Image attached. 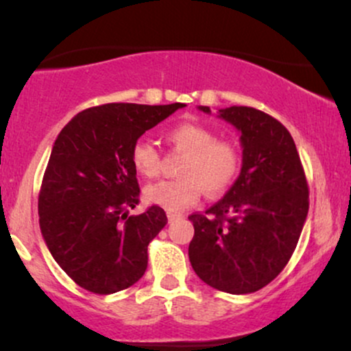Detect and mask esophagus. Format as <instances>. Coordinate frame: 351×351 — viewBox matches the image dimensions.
Returning a JSON list of instances; mask_svg holds the SVG:
<instances>
[{
	"label": "esophagus",
	"mask_w": 351,
	"mask_h": 351,
	"mask_svg": "<svg viewBox=\"0 0 351 351\" xmlns=\"http://www.w3.org/2000/svg\"><path fill=\"white\" fill-rule=\"evenodd\" d=\"M168 221H170V223H173V221H176V219H180L181 216L183 215H180V213H168Z\"/></svg>",
	"instance_id": "obj_1"
}]
</instances>
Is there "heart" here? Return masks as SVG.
Here are the masks:
<instances>
[{
    "label": "heart",
    "mask_w": 351,
    "mask_h": 351,
    "mask_svg": "<svg viewBox=\"0 0 351 351\" xmlns=\"http://www.w3.org/2000/svg\"><path fill=\"white\" fill-rule=\"evenodd\" d=\"M168 143L186 153L181 165L180 180H162L148 184L143 196L147 203L170 213L191 206L201 198L204 189L219 195L234 183L241 170V152L231 140H216L211 128L195 122L173 125L167 132ZM132 165L145 178L160 171V155L148 140H138L132 148Z\"/></svg>",
    "instance_id": "obj_1"
}]
</instances>
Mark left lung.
<instances>
[{"label": "left lung", "mask_w": 351, "mask_h": 351, "mask_svg": "<svg viewBox=\"0 0 351 351\" xmlns=\"http://www.w3.org/2000/svg\"><path fill=\"white\" fill-rule=\"evenodd\" d=\"M211 114V108L198 106ZM217 119L239 132L243 163L229 191L206 215H191L189 263L208 285L251 293L279 276L308 213V188L287 128L252 107H226Z\"/></svg>", "instance_id": "left-lung-1"}]
</instances>
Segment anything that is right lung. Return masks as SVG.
<instances>
[{
    "label": "right lung",
    "mask_w": 351,
    "mask_h": 351,
    "mask_svg": "<svg viewBox=\"0 0 351 351\" xmlns=\"http://www.w3.org/2000/svg\"><path fill=\"white\" fill-rule=\"evenodd\" d=\"M184 104H107L79 112L52 147L39 195V226L51 256L75 284L114 293L142 279L148 244L168 223L138 204L132 148Z\"/></svg>",
    "instance_id": "right-lung-1"
}]
</instances>
